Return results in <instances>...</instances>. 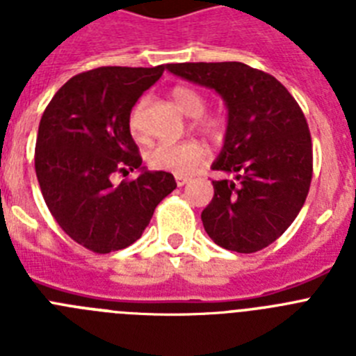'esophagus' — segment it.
I'll return each instance as SVG.
<instances>
[{"mask_svg": "<svg viewBox=\"0 0 356 356\" xmlns=\"http://www.w3.org/2000/svg\"><path fill=\"white\" fill-rule=\"evenodd\" d=\"M175 180H176V185H178V187H184V185L188 184V178H187V176L176 175V176H175Z\"/></svg>", "mask_w": 356, "mask_h": 356, "instance_id": "esophagus-1", "label": "esophagus"}]
</instances>
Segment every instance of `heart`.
Returning a JSON list of instances; mask_svg holds the SVG:
<instances>
[{"label":"heart","mask_w":356,"mask_h":356,"mask_svg":"<svg viewBox=\"0 0 356 356\" xmlns=\"http://www.w3.org/2000/svg\"><path fill=\"white\" fill-rule=\"evenodd\" d=\"M172 102L188 118H196L194 127L200 131L210 137V139H221L222 135V121L213 115H201L207 108L205 97L201 96L197 90L191 87H175L171 92ZM146 103H135L128 115V128L135 137H139L143 131V115ZM147 163L153 169L159 171H168L172 175H193L201 163L207 160L205 146L197 140H184V143H160L151 147L146 155Z\"/></svg>","instance_id":"1"}]
</instances>
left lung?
<instances>
[{
    "label": "left lung",
    "instance_id": "8db88e82",
    "mask_svg": "<svg viewBox=\"0 0 356 356\" xmlns=\"http://www.w3.org/2000/svg\"><path fill=\"white\" fill-rule=\"evenodd\" d=\"M168 71L216 90L225 102L226 134L213 171V197L201 221L217 246L254 253L292 225L312 180L307 119L284 85L242 62L169 64Z\"/></svg>",
    "mask_w": 356,
    "mask_h": 356
}]
</instances>
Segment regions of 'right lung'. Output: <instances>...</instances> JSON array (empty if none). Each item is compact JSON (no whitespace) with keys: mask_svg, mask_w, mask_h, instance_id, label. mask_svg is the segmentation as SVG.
<instances>
[{"mask_svg":"<svg viewBox=\"0 0 356 356\" xmlns=\"http://www.w3.org/2000/svg\"><path fill=\"white\" fill-rule=\"evenodd\" d=\"M163 69L110 65L81 72L56 90L40 119L35 172L44 201L65 234L94 253L134 244L176 188L171 172L143 168L128 128L131 108ZM135 168V181L111 184L114 172Z\"/></svg>","mask_w":356,"mask_h":356,"instance_id":"add662e5","label":"right lung"}]
</instances>
